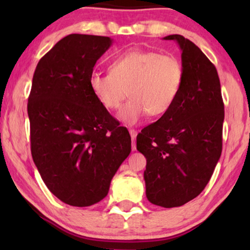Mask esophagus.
Returning a JSON list of instances; mask_svg holds the SVG:
<instances>
[{
  "label": "esophagus",
  "instance_id": "esophagus-1",
  "mask_svg": "<svg viewBox=\"0 0 250 250\" xmlns=\"http://www.w3.org/2000/svg\"><path fill=\"white\" fill-rule=\"evenodd\" d=\"M129 134H131V138H132V150L133 151H135L136 150L135 138H136V134H138V132H136L135 129H129Z\"/></svg>",
  "mask_w": 250,
  "mask_h": 250
}]
</instances>
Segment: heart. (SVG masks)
<instances>
[{"instance_id":"obj_1","label":"heart","mask_w":250,"mask_h":250,"mask_svg":"<svg viewBox=\"0 0 250 250\" xmlns=\"http://www.w3.org/2000/svg\"><path fill=\"white\" fill-rule=\"evenodd\" d=\"M183 75L176 57L133 49L112 59L108 74H92L88 86L108 111L117 110L128 93L131 98L119 111V118L133 125L146 114L158 117L168 112L180 94Z\"/></svg>"}]
</instances>
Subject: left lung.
Segmentation results:
<instances>
[{
	"label": "left lung",
	"mask_w": 250,
	"mask_h": 250,
	"mask_svg": "<svg viewBox=\"0 0 250 250\" xmlns=\"http://www.w3.org/2000/svg\"><path fill=\"white\" fill-rule=\"evenodd\" d=\"M182 50L183 83L175 104L136 136L146 158V194L150 203L179 207L199 196L222 152L224 104L217 70L196 44L168 35Z\"/></svg>",
	"instance_id": "8db88e82"
}]
</instances>
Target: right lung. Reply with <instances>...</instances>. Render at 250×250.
<instances>
[{"label": "right lung", "mask_w": 250, "mask_h": 250, "mask_svg": "<svg viewBox=\"0 0 250 250\" xmlns=\"http://www.w3.org/2000/svg\"><path fill=\"white\" fill-rule=\"evenodd\" d=\"M111 42L70 34L41 58L33 76L27 104L33 160L47 189L70 206L104 199L131 152L128 131L88 86L95 62Z\"/></svg>", "instance_id": "right-lung-1"}]
</instances>
